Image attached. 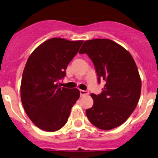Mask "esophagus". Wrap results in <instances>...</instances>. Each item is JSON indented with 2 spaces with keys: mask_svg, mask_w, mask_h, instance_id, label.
I'll list each match as a JSON object with an SVG mask.
<instances>
[{
  "mask_svg": "<svg viewBox=\"0 0 158 158\" xmlns=\"http://www.w3.org/2000/svg\"><path fill=\"white\" fill-rule=\"evenodd\" d=\"M80 94H81V96L86 95V94H88V91H84V90H80Z\"/></svg>",
  "mask_w": 158,
  "mask_h": 158,
  "instance_id": "esophagus-1",
  "label": "esophagus"
}]
</instances>
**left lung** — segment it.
Listing matches in <instances>:
<instances>
[{"label": "left lung", "instance_id": "obj_1", "mask_svg": "<svg viewBox=\"0 0 158 158\" xmlns=\"http://www.w3.org/2000/svg\"><path fill=\"white\" fill-rule=\"evenodd\" d=\"M79 53H86L92 60L98 82H106L100 94H91L94 104L86 110L87 117L101 130L119 127L133 113L140 97L141 79L133 56L108 39L85 41Z\"/></svg>", "mask_w": 158, "mask_h": 158}]
</instances>
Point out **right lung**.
Listing matches in <instances>:
<instances>
[{"instance_id":"add662e5","label":"right lung","mask_w":158,"mask_h":158,"mask_svg":"<svg viewBox=\"0 0 158 158\" xmlns=\"http://www.w3.org/2000/svg\"><path fill=\"white\" fill-rule=\"evenodd\" d=\"M82 40L52 38L38 46L29 56L21 83V99L28 118L47 132L62 128L80 97L77 88H61L59 80L79 51Z\"/></svg>"}]
</instances>
